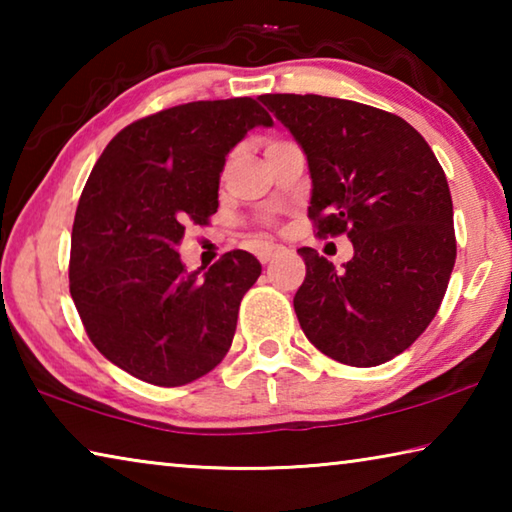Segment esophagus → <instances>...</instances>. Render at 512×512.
<instances>
[{"instance_id":"esophagus-1","label":"esophagus","mask_w":512,"mask_h":512,"mask_svg":"<svg viewBox=\"0 0 512 512\" xmlns=\"http://www.w3.org/2000/svg\"><path fill=\"white\" fill-rule=\"evenodd\" d=\"M282 253H284V248H282V246L266 244V246L259 248L257 257H259V262H262V264H268V262H273V259H275L277 255H282Z\"/></svg>"}]
</instances>
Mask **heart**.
I'll list each match as a JSON object with an SVG mask.
<instances>
[{
    "mask_svg": "<svg viewBox=\"0 0 512 512\" xmlns=\"http://www.w3.org/2000/svg\"><path fill=\"white\" fill-rule=\"evenodd\" d=\"M273 144H275V142H271V144H268V146H273Z\"/></svg>",
    "mask_w": 512,
    "mask_h": 512,
    "instance_id": "b5f03b06",
    "label": "heart"
}]
</instances>
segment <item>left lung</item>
<instances>
[{
  "instance_id": "8db88e82",
  "label": "left lung",
  "mask_w": 512,
  "mask_h": 512,
  "mask_svg": "<svg viewBox=\"0 0 512 512\" xmlns=\"http://www.w3.org/2000/svg\"><path fill=\"white\" fill-rule=\"evenodd\" d=\"M259 99L307 153L316 235H348L354 248L341 271L314 248L298 250L307 266L293 298L302 332L348 366L391 361L429 327L456 262L443 167L393 112L320 94Z\"/></svg>"
}]
</instances>
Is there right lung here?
I'll return each mask as SVG.
<instances>
[{"label": "right lung", "instance_id": "right-lung-1", "mask_svg": "<svg viewBox=\"0 0 512 512\" xmlns=\"http://www.w3.org/2000/svg\"><path fill=\"white\" fill-rule=\"evenodd\" d=\"M271 124L250 97L183 103L128 124L94 164L74 216L69 293L94 348L128 375L185 386L228 354L262 264L230 250L198 275L176 246L219 207L232 146Z\"/></svg>", "mask_w": 512, "mask_h": 512}]
</instances>
